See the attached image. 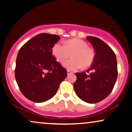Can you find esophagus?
<instances>
[{"label": "esophagus", "instance_id": "obj_1", "mask_svg": "<svg viewBox=\"0 0 132 132\" xmlns=\"http://www.w3.org/2000/svg\"><path fill=\"white\" fill-rule=\"evenodd\" d=\"M73 74V72L71 71H70V70H67V75H68V76H69V75H70V74Z\"/></svg>", "mask_w": 132, "mask_h": 132}]
</instances>
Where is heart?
<instances>
[{
	"label": "heart",
	"instance_id": "heart-1",
	"mask_svg": "<svg viewBox=\"0 0 132 132\" xmlns=\"http://www.w3.org/2000/svg\"><path fill=\"white\" fill-rule=\"evenodd\" d=\"M52 54L56 60L62 62L71 54L72 59L65 61L63 65L70 70H77L83 67L87 68L93 64L95 52L88 44L80 39H72L63 44L56 43L52 47Z\"/></svg>",
	"mask_w": 132,
	"mask_h": 132
}]
</instances>
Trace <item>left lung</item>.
Segmentation results:
<instances>
[{"label": "left lung", "mask_w": 132, "mask_h": 132, "mask_svg": "<svg viewBox=\"0 0 132 132\" xmlns=\"http://www.w3.org/2000/svg\"><path fill=\"white\" fill-rule=\"evenodd\" d=\"M95 51V58L86 72H76L75 92L85 102L96 103L110 94L117 77V64L114 52L102 40L87 36Z\"/></svg>", "instance_id": "1"}]
</instances>
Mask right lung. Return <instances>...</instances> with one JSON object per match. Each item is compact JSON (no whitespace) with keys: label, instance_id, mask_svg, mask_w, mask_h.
Here are the masks:
<instances>
[{"label":"right lung","instance_id":"obj_1","mask_svg":"<svg viewBox=\"0 0 132 132\" xmlns=\"http://www.w3.org/2000/svg\"><path fill=\"white\" fill-rule=\"evenodd\" d=\"M60 39L56 35L39 34L26 42L18 52L15 78L21 92L29 100L42 103L50 100L67 76L52 52Z\"/></svg>","mask_w":132,"mask_h":132}]
</instances>
